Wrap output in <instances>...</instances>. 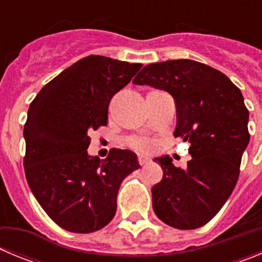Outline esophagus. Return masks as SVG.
Instances as JSON below:
<instances>
[{
	"label": "esophagus",
	"mask_w": 262,
	"mask_h": 262,
	"mask_svg": "<svg viewBox=\"0 0 262 262\" xmlns=\"http://www.w3.org/2000/svg\"><path fill=\"white\" fill-rule=\"evenodd\" d=\"M149 163V159H148L147 156H144V155H139V164L140 165H145V164Z\"/></svg>",
	"instance_id": "34e87169"
}]
</instances>
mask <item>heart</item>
I'll return each mask as SVG.
<instances>
[{
  "label": "heart",
  "instance_id": "1",
  "mask_svg": "<svg viewBox=\"0 0 262 262\" xmlns=\"http://www.w3.org/2000/svg\"><path fill=\"white\" fill-rule=\"evenodd\" d=\"M131 144L139 149H145V151H149L154 148V142L148 140V139H134V140H131Z\"/></svg>",
  "mask_w": 262,
  "mask_h": 262
}]
</instances>
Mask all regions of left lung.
I'll return each instance as SVG.
<instances>
[{
  "label": "left lung",
  "mask_w": 262,
  "mask_h": 262,
  "mask_svg": "<svg viewBox=\"0 0 262 262\" xmlns=\"http://www.w3.org/2000/svg\"><path fill=\"white\" fill-rule=\"evenodd\" d=\"M133 82L173 97V135L190 143L186 169L176 168L169 156L155 159L164 172L152 187L155 214L178 230L200 228L223 207L239 178L249 143V113L242 92L221 71L189 59L148 64Z\"/></svg>",
  "instance_id": "8db88e82"
}]
</instances>
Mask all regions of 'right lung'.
<instances>
[{"mask_svg":"<svg viewBox=\"0 0 262 262\" xmlns=\"http://www.w3.org/2000/svg\"><path fill=\"white\" fill-rule=\"evenodd\" d=\"M142 64L90 55L36 94L23 128V160L32 194L61 228L89 233L117 211L124 178L139 169L136 154L113 148L105 160L88 154L89 134L106 126L108 103Z\"/></svg>","mask_w":262,"mask_h":262,"instance_id":"right-lung-1","label":"right lung"}]
</instances>
